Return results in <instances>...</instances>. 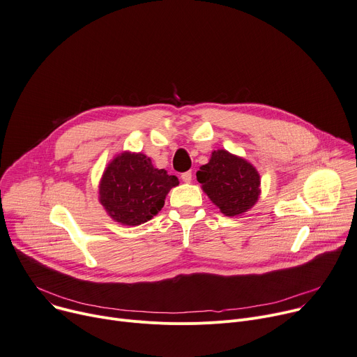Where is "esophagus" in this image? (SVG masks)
<instances>
[{
  "label": "esophagus",
  "instance_id": "34e87169",
  "mask_svg": "<svg viewBox=\"0 0 357 357\" xmlns=\"http://www.w3.org/2000/svg\"><path fill=\"white\" fill-rule=\"evenodd\" d=\"M181 178H182V181H183V182H186V183H188V182H190V181H192V172H190V171L183 172V174L181 175Z\"/></svg>",
  "mask_w": 357,
  "mask_h": 357
}]
</instances>
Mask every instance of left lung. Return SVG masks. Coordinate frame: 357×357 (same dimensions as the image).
I'll return each instance as SVG.
<instances>
[{"label":"left lung","mask_w":357,"mask_h":357,"mask_svg":"<svg viewBox=\"0 0 357 357\" xmlns=\"http://www.w3.org/2000/svg\"><path fill=\"white\" fill-rule=\"evenodd\" d=\"M197 178L209 199L226 216L248 212L261 195V176L256 168L225 149L212 152L208 164L197 172Z\"/></svg>","instance_id":"8db88e82"}]
</instances>
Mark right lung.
Wrapping results in <instances>:
<instances>
[{"label": "right lung", "instance_id": "right-lung-1", "mask_svg": "<svg viewBox=\"0 0 357 357\" xmlns=\"http://www.w3.org/2000/svg\"><path fill=\"white\" fill-rule=\"evenodd\" d=\"M178 183L175 175L155 168L142 152H122L104 171L100 202L115 222L137 226L164 208L168 192Z\"/></svg>", "mask_w": 357, "mask_h": 357}]
</instances>
